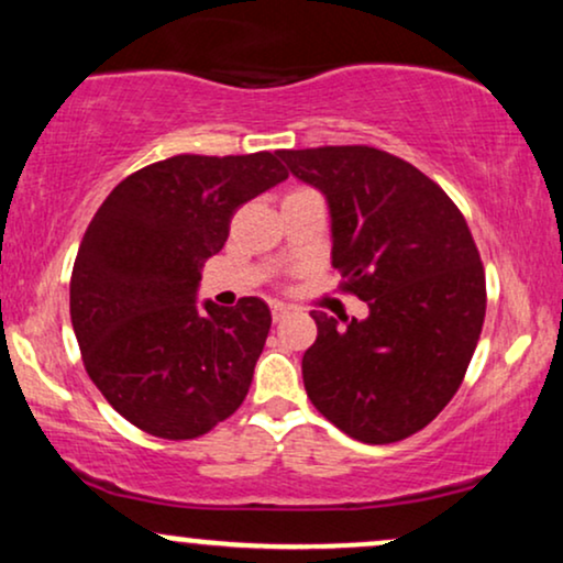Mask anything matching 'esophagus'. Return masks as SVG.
<instances>
[{"mask_svg":"<svg viewBox=\"0 0 563 563\" xmlns=\"http://www.w3.org/2000/svg\"><path fill=\"white\" fill-rule=\"evenodd\" d=\"M286 314H288V307H286V303L275 301V303H273V320H275V322H280L283 318H286Z\"/></svg>","mask_w":563,"mask_h":563,"instance_id":"34e87169","label":"esophagus"}]
</instances>
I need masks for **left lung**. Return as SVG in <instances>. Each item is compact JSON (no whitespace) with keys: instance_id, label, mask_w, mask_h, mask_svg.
<instances>
[{"instance_id":"1","label":"left lung","mask_w":563,"mask_h":563,"mask_svg":"<svg viewBox=\"0 0 563 563\" xmlns=\"http://www.w3.org/2000/svg\"><path fill=\"white\" fill-rule=\"evenodd\" d=\"M277 156L325 196L341 288L371 309L346 328L312 312L303 389L357 442H399L444 410L479 341L487 288L466 219L434 179L378 147Z\"/></svg>"}]
</instances>
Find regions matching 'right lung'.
I'll return each mask as SVG.
<instances>
[{"mask_svg":"<svg viewBox=\"0 0 563 563\" xmlns=\"http://www.w3.org/2000/svg\"><path fill=\"white\" fill-rule=\"evenodd\" d=\"M288 177L277 153L172 156L129 174L84 232L70 322L115 412L161 439H196L249 394L273 314L256 296L198 307L200 267L245 200Z\"/></svg>","mask_w":563,"mask_h":563,"instance_id":"obj_1","label":"right lung"}]
</instances>
